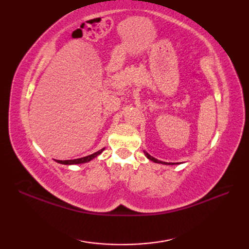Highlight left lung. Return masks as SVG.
Returning <instances> with one entry per match:
<instances>
[{"label":"left lung","instance_id":"left-lung-1","mask_svg":"<svg viewBox=\"0 0 249 249\" xmlns=\"http://www.w3.org/2000/svg\"><path fill=\"white\" fill-rule=\"evenodd\" d=\"M144 155H145L147 158H149L150 160L154 161V162H158V163H165V165H174V163H170V162H169V163H166V162H163V161L158 160H156V158H154L153 156H151V155L149 154V153H146V152H144Z\"/></svg>","mask_w":249,"mask_h":249}]
</instances>
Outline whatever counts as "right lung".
I'll return each mask as SVG.
<instances>
[{
  "mask_svg": "<svg viewBox=\"0 0 249 249\" xmlns=\"http://www.w3.org/2000/svg\"><path fill=\"white\" fill-rule=\"evenodd\" d=\"M105 149L100 150V151H97L93 153V154L91 155H88L86 157H81V158H77V160H56L57 162L60 163H63V165H76V163H83V162H88L89 160H92L93 158L96 157L97 155H99L100 153H102Z\"/></svg>",
  "mask_w": 249,
  "mask_h": 249,
  "instance_id": "right-lung-1",
  "label": "right lung"
}]
</instances>
